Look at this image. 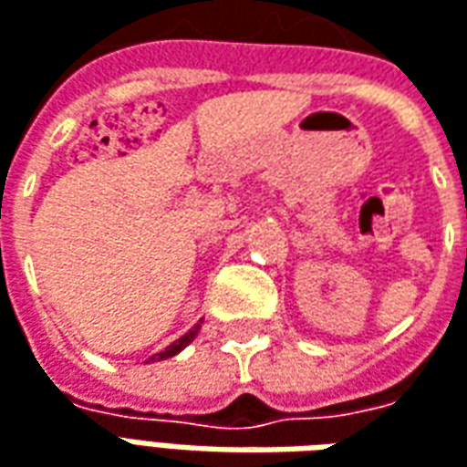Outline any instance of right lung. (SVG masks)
<instances>
[{"label": "right lung", "instance_id": "obj_1", "mask_svg": "<svg viewBox=\"0 0 467 467\" xmlns=\"http://www.w3.org/2000/svg\"><path fill=\"white\" fill-rule=\"evenodd\" d=\"M200 324H202V321H200ZM200 324L192 326V328H189L187 334L182 336V338H177L174 344H169V347H166L164 351H159V354H154V357H149V358H146V361H143V364H151V361H164V358L177 357L179 351H182V348H187L189 344L194 341V336L200 334Z\"/></svg>", "mask_w": 467, "mask_h": 467}]
</instances>
